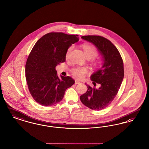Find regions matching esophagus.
I'll list each match as a JSON object with an SVG mask.
<instances>
[{"mask_svg": "<svg viewBox=\"0 0 149 149\" xmlns=\"http://www.w3.org/2000/svg\"><path fill=\"white\" fill-rule=\"evenodd\" d=\"M75 85H77V84H80V82H79L78 81H75Z\"/></svg>", "mask_w": 149, "mask_h": 149, "instance_id": "1", "label": "esophagus"}]
</instances>
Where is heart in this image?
<instances>
[{
    "mask_svg": "<svg viewBox=\"0 0 149 149\" xmlns=\"http://www.w3.org/2000/svg\"><path fill=\"white\" fill-rule=\"evenodd\" d=\"M82 48L84 51V53L85 54L87 58L88 59H93L95 58L96 55H97V52L95 47H93V45H89V44H84L82 45ZM73 49V47L72 46L71 47H69V49L67 50V54H66V58H68L69 57L70 53L71 52V50ZM96 65H98L97 63H95ZM87 72V70L86 67H74L72 69L71 72L72 75L78 79H81L84 76L85 74H86Z\"/></svg>",
    "mask_w": 149,
    "mask_h": 149,
    "instance_id": "heart-1",
    "label": "heart"
}]
</instances>
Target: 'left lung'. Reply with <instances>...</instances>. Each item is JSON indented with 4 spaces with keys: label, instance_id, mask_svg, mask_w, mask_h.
<instances>
[{
    "label": "left lung",
    "instance_id": "1",
    "mask_svg": "<svg viewBox=\"0 0 149 149\" xmlns=\"http://www.w3.org/2000/svg\"><path fill=\"white\" fill-rule=\"evenodd\" d=\"M81 38L96 47L102 55L103 63L102 68L90 77L94 87L86 85L87 91L80 96V100L91 109H103L114 100L119 90L124 77L123 60L117 48L109 40L95 35ZM96 83L100 85L99 88L94 87Z\"/></svg>",
    "mask_w": 149,
    "mask_h": 149
}]
</instances>
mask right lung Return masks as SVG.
I'll list each match as a JSON object with an SVG mask.
<instances>
[{"instance_id":"right-lung-1","label":"right lung","mask_w":149,"mask_h":149,"mask_svg":"<svg viewBox=\"0 0 149 149\" xmlns=\"http://www.w3.org/2000/svg\"><path fill=\"white\" fill-rule=\"evenodd\" d=\"M78 35L50 32L35 44L25 67L26 79L33 99L41 105H54L75 81L70 76L59 78L55 67L64 62L68 49L78 42Z\"/></svg>"}]
</instances>
